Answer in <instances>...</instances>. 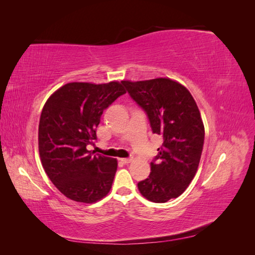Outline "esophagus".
I'll list each match as a JSON object with an SVG mask.
<instances>
[{
  "instance_id": "obj_1",
  "label": "esophagus",
  "mask_w": 255,
  "mask_h": 255,
  "mask_svg": "<svg viewBox=\"0 0 255 255\" xmlns=\"http://www.w3.org/2000/svg\"><path fill=\"white\" fill-rule=\"evenodd\" d=\"M133 161V159L132 158H126V159H122V162L124 164H129V163H131V162Z\"/></svg>"
}]
</instances>
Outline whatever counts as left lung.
<instances>
[{
    "instance_id": "1",
    "label": "left lung",
    "mask_w": 255,
    "mask_h": 255,
    "mask_svg": "<svg viewBox=\"0 0 255 255\" xmlns=\"http://www.w3.org/2000/svg\"><path fill=\"white\" fill-rule=\"evenodd\" d=\"M123 83L147 114L152 132L163 137L150 175L138 188L150 202L166 203L180 196L197 172L205 139L199 110L185 86L171 79Z\"/></svg>"
}]
</instances>
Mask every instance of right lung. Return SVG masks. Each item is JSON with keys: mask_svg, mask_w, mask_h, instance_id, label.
<instances>
[{"mask_svg": "<svg viewBox=\"0 0 255 255\" xmlns=\"http://www.w3.org/2000/svg\"><path fill=\"white\" fill-rule=\"evenodd\" d=\"M126 93L121 83L72 82L61 86L42 108L38 147L42 166L64 196L92 204L111 191L116 159L94 154L96 127L103 112Z\"/></svg>", "mask_w": 255, "mask_h": 255, "instance_id": "obj_1", "label": "right lung"}]
</instances>
